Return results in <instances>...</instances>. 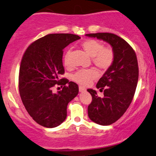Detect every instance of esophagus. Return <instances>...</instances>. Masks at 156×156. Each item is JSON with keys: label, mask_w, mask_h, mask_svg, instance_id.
Wrapping results in <instances>:
<instances>
[{"label": "esophagus", "mask_w": 156, "mask_h": 156, "mask_svg": "<svg viewBox=\"0 0 156 156\" xmlns=\"http://www.w3.org/2000/svg\"><path fill=\"white\" fill-rule=\"evenodd\" d=\"M79 90H80V92H85V91H86V88L82 87V86H80L79 87Z\"/></svg>", "instance_id": "34e87169"}]
</instances>
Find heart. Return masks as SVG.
<instances>
[{
    "instance_id": "obj_1",
    "label": "heart",
    "mask_w": 156,
    "mask_h": 156,
    "mask_svg": "<svg viewBox=\"0 0 156 156\" xmlns=\"http://www.w3.org/2000/svg\"><path fill=\"white\" fill-rule=\"evenodd\" d=\"M81 47L90 57L92 62L100 70L106 71L114 63L115 52L109 46L104 47V44L96 39H86L82 41ZM63 63L66 67L71 66L70 60V51L66 52L63 58ZM98 73L96 69H80L72 75V80L80 85L85 86L89 85L98 76Z\"/></svg>"
}]
</instances>
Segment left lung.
<instances>
[{
  "instance_id": "obj_1",
  "label": "left lung",
  "mask_w": 156,
  "mask_h": 156,
  "mask_svg": "<svg viewBox=\"0 0 156 156\" xmlns=\"http://www.w3.org/2000/svg\"><path fill=\"white\" fill-rule=\"evenodd\" d=\"M86 36L108 42L115 52L114 63L96 85L104 92V97L98 96L94 90L87 89L92 96L87 108L89 118L99 125L109 126L121 118L133 100L139 78L136 55L128 42L114 34L97 33Z\"/></svg>"
}]
</instances>
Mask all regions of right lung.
Segmentation results:
<instances>
[{
  "label": "right lung",
  "instance_id": "1",
  "mask_svg": "<svg viewBox=\"0 0 156 156\" xmlns=\"http://www.w3.org/2000/svg\"><path fill=\"white\" fill-rule=\"evenodd\" d=\"M80 38L71 34H48L31 43L22 58L20 97L31 118L44 127L60 125L66 118L68 104L77 96V84L60 79V75L65 73L63 49ZM55 84L62 90L54 94L52 87Z\"/></svg>",
  "mask_w": 156,
  "mask_h": 156
}]
</instances>
